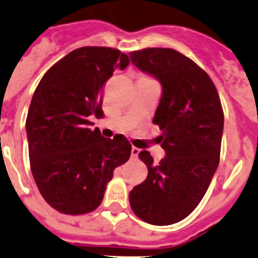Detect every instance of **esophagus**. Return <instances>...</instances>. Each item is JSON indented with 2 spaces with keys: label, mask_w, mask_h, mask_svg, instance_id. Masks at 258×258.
I'll use <instances>...</instances> for the list:
<instances>
[{
  "label": "esophagus",
  "mask_w": 258,
  "mask_h": 258,
  "mask_svg": "<svg viewBox=\"0 0 258 258\" xmlns=\"http://www.w3.org/2000/svg\"><path fill=\"white\" fill-rule=\"evenodd\" d=\"M139 152H141V149L137 148V147H132V158H137Z\"/></svg>",
  "instance_id": "1"
}]
</instances>
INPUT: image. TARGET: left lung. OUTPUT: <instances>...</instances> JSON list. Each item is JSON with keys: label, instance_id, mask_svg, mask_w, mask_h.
I'll return each mask as SVG.
<instances>
[{"label": "left lung", "instance_id": "obj_1", "mask_svg": "<svg viewBox=\"0 0 258 258\" xmlns=\"http://www.w3.org/2000/svg\"><path fill=\"white\" fill-rule=\"evenodd\" d=\"M132 63L162 86L153 124L162 131L166 157L158 164L148 151L139 158L148 176L129 194L134 214L153 225L185 219L204 198L219 164L224 114L208 73L180 51L147 48L129 53Z\"/></svg>", "mask_w": 258, "mask_h": 258}]
</instances>
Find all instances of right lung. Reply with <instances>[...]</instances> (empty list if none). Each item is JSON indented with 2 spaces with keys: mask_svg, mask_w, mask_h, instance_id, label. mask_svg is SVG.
<instances>
[{
  "mask_svg": "<svg viewBox=\"0 0 258 258\" xmlns=\"http://www.w3.org/2000/svg\"><path fill=\"white\" fill-rule=\"evenodd\" d=\"M127 64L117 49L83 46L49 68L34 92L26 117L31 172L44 200L59 213L94 212L115 168L131 157L126 138H104L90 121L104 114L106 81Z\"/></svg>",
  "mask_w": 258,
  "mask_h": 258,
  "instance_id": "1",
  "label": "right lung"
}]
</instances>
